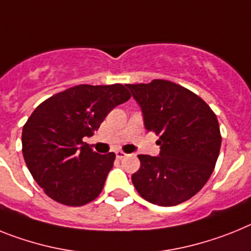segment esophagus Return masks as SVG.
Listing matches in <instances>:
<instances>
[{
  "label": "esophagus",
  "mask_w": 251,
  "mask_h": 251,
  "mask_svg": "<svg viewBox=\"0 0 251 251\" xmlns=\"http://www.w3.org/2000/svg\"><path fill=\"white\" fill-rule=\"evenodd\" d=\"M115 156H117V158H119V160H121V158L126 157L127 155H126L123 151H117V152H115Z\"/></svg>",
  "instance_id": "obj_1"
}]
</instances>
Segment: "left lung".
Masks as SVG:
<instances>
[{
    "label": "left lung",
    "mask_w": 251,
    "mask_h": 251,
    "mask_svg": "<svg viewBox=\"0 0 251 251\" xmlns=\"http://www.w3.org/2000/svg\"><path fill=\"white\" fill-rule=\"evenodd\" d=\"M127 87L142 110L145 128L160 136V153L138 155L141 168L132 183L150 203L180 204L202 189L215 169L221 149L217 117L198 95L170 81Z\"/></svg>",
    "instance_id": "8db88e82"
}]
</instances>
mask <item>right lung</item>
<instances>
[{
	"instance_id": "add662e5",
	"label": "right lung",
	"mask_w": 251,
	"mask_h": 251,
	"mask_svg": "<svg viewBox=\"0 0 251 251\" xmlns=\"http://www.w3.org/2000/svg\"><path fill=\"white\" fill-rule=\"evenodd\" d=\"M130 94L123 85H78L47 99L23 128V155L34 180L58 203L78 207L101 193L115 160L99 155L83 137Z\"/></svg>"
}]
</instances>
